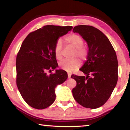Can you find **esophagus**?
<instances>
[{
    "mask_svg": "<svg viewBox=\"0 0 130 130\" xmlns=\"http://www.w3.org/2000/svg\"><path fill=\"white\" fill-rule=\"evenodd\" d=\"M70 76H71V74H70V73H68V78H70Z\"/></svg>",
    "mask_w": 130,
    "mask_h": 130,
    "instance_id": "obj_1",
    "label": "esophagus"
}]
</instances>
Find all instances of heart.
I'll return each mask as SVG.
<instances>
[{
	"label": "heart",
	"instance_id": "heart-1",
	"mask_svg": "<svg viewBox=\"0 0 130 130\" xmlns=\"http://www.w3.org/2000/svg\"><path fill=\"white\" fill-rule=\"evenodd\" d=\"M65 41L67 43L75 48L74 56H77L81 59H85L87 57V51L83 45V39L78 35L72 34L65 37ZM63 45L62 41L60 39H57L55 43L54 51L56 58L58 60H61L62 57V52ZM81 62L79 59L74 58L72 60H64L60 63V67L62 69L68 72H72L80 67Z\"/></svg>",
	"mask_w": 130,
	"mask_h": 130
}]
</instances>
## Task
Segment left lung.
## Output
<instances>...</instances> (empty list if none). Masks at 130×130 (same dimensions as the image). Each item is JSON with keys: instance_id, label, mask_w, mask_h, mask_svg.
<instances>
[{"instance_id": "8db88e82", "label": "left lung", "mask_w": 130, "mask_h": 130, "mask_svg": "<svg viewBox=\"0 0 130 130\" xmlns=\"http://www.w3.org/2000/svg\"><path fill=\"white\" fill-rule=\"evenodd\" d=\"M73 30L82 36L89 47L87 60L80 69L86 76H71L77 83L73 96L83 107L98 108L107 102L117 84L116 52L108 38L97 28L79 25Z\"/></svg>"}]
</instances>
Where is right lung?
Instances as JSON below:
<instances>
[{
    "instance_id": "1",
    "label": "right lung",
    "mask_w": 130,
    "mask_h": 130,
    "mask_svg": "<svg viewBox=\"0 0 130 130\" xmlns=\"http://www.w3.org/2000/svg\"><path fill=\"white\" fill-rule=\"evenodd\" d=\"M73 27L46 25L31 32L24 39L16 59L18 88L23 100L34 108L43 109L56 99L55 88L68 78L58 67L54 47L57 39Z\"/></svg>"
}]
</instances>
